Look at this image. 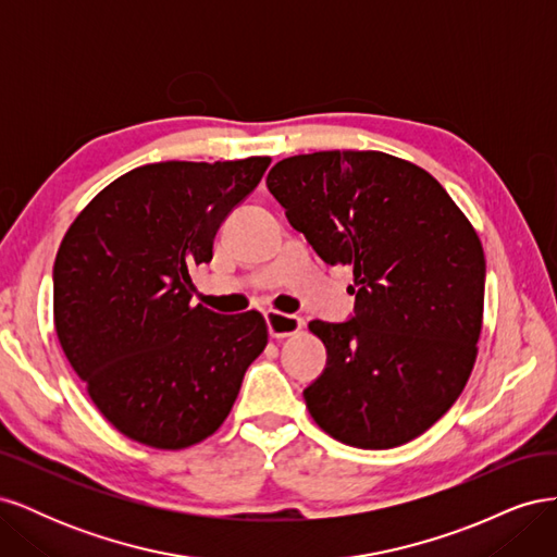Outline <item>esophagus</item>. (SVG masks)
<instances>
[{
    "instance_id": "1",
    "label": "esophagus",
    "mask_w": 557,
    "mask_h": 557,
    "mask_svg": "<svg viewBox=\"0 0 557 557\" xmlns=\"http://www.w3.org/2000/svg\"><path fill=\"white\" fill-rule=\"evenodd\" d=\"M264 320H267V330H269V334L274 336V339H285V336H293L301 327H305V320H301L299 315L281 313V311H274V309L264 313Z\"/></svg>"
}]
</instances>
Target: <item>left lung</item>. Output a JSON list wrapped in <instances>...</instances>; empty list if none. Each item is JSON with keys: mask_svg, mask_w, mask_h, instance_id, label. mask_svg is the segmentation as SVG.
<instances>
[{"mask_svg": "<svg viewBox=\"0 0 557 557\" xmlns=\"http://www.w3.org/2000/svg\"><path fill=\"white\" fill-rule=\"evenodd\" d=\"M267 188L327 264H350L356 315L311 320L327 364L307 391L336 442L395 448L430 430L476 362L485 258L442 183L381 150L276 162Z\"/></svg>", "mask_w": 557, "mask_h": 557, "instance_id": "left-lung-1", "label": "left lung"}]
</instances>
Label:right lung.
I'll list each match as a JSON object with an SVG mask.
<instances>
[{
    "label": "right lung",
    "mask_w": 557,
    "mask_h": 557,
    "mask_svg": "<svg viewBox=\"0 0 557 557\" xmlns=\"http://www.w3.org/2000/svg\"><path fill=\"white\" fill-rule=\"evenodd\" d=\"M269 162L137 166L64 234L53 267L60 346L99 413L134 442L164 450L205 442L267 346L262 313L190 305V269L211 262L218 227Z\"/></svg>",
    "instance_id": "add662e5"
}]
</instances>
